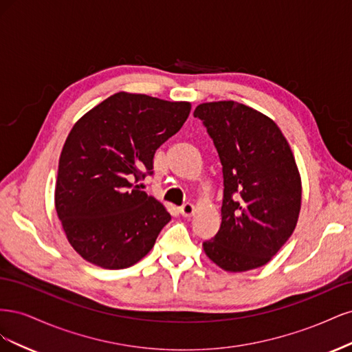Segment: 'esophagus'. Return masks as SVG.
Listing matches in <instances>:
<instances>
[{
    "label": "esophagus",
    "instance_id": "34e87169",
    "mask_svg": "<svg viewBox=\"0 0 352 352\" xmlns=\"http://www.w3.org/2000/svg\"><path fill=\"white\" fill-rule=\"evenodd\" d=\"M194 210H195V207H194V204H190V202H185L184 206H180V208H179V211H180V214H182L184 217H190L194 214Z\"/></svg>",
    "mask_w": 352,
    "mask_h": 352
}]
</instances>
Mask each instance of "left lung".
Instances as JSON below:
<instances>
[{
	"label": "left lung",
	"instance_id": "8db88e82",
	"mask_svg": "<svg viewBox=\"0 0 352 352\" xmlns=\"http://www.w3.org/2000/svg\"><path fill=\"white\" fill-rule=\"evenodd\" d=\"M214 142L223 172L221 225L206 254L228 272L269 263L291 238L301 208V177L291 146L272 119L235 101L194 111Z\"/></svg>",
	"mask_w": 352,
	"mask_h": 352
}]
</instances>
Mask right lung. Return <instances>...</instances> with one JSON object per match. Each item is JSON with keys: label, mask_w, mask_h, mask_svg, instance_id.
<instances>
[{"label": "right lung", "mask_w": 352, "mask_h": 352, "mask_svg": "<svg viewBox=\"0 0 352 352\" xmlns=\"http://www.w3.org/2000/svg\"><path fill=\"white\" fill-rule=\"evenodd\" d=\"M189 111V102L117 92L73 126L60 155L56 210L82 258L119 270L151 251L172 216L131 179L153 175L157 148Z\"/></svg>", "instance_id": "1"}]
</instances>
